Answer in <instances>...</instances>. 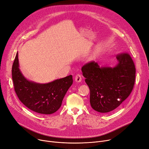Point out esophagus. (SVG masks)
<instances>
[{"label":"esophagus","instance_id":"obj_1","mask_svg":"<svg viewBox=\"0 0 149 149\" xmlns=\"http://www.w3.org/2000/svg\"><path fill=\"white\" fill-rule=\"evenodd\" d=\"M75 80L76 82H78V83H80L81 82V81L82 80V78H81V76L80 74H77L75 77Z\"/></svg>","mask_w":149,"mask_h":149}]
</instances>
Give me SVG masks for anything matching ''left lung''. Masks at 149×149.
Instances as JSON below:
<instances>
[{"label":"left lung","instance_id":"obj_1","mask_svg":"<svg viewBox=\"0 0 149 149\" xmlns=\"http://www.w3.org/2000/svg\"><path fill=\"white\" fill-rule=\"evenodd\" d=\"M116 66L100 67L94 61L81 68L90 89V103L94 110L108 113L119 106L130 96L135 80V67L127 53L117 55Z\"/></svg>","mask_w":149,"mask_h":149}]
</instances>
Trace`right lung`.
I'll return each instance as SVG.
<instances>
[{
    "mask_svg": "<svg viewBox=\"0 0 149 149\" xmlns=\"http://www.w3.org/2000/svg\"><path fill=\"white\" fill-rule=\"evenodd\" d=\"M12 76L14 90L19 101L30 110L42 114H53L60 108L73 83L72 75L47 84L27 80L19 69L18 53L13 65Z\"/></svg>",
    "mask_w": 149,
    "mask_h": 149,
    "instance_id": "add662e5",
    "label": "right lung"
}]
</instances>
